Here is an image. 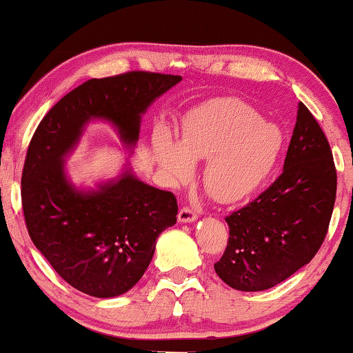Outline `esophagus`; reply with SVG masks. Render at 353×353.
<instances>
[{
    "instance_id": "34e87169",
    "label": "esophagus",
    "mask_w": 353,
    "mask_h": 353,
    "mask_svg": "<svg viewBox=\"0 0 353 353\" xmlns=\"http://www.w3.org/2000/svg\"><path fill=\"white\" fill-rule=\"evenodd\" d=\"M196 219L197 212L194 209H191V207H183L180 214H178V220H180L181 223H191V221H194Z\"/></svg>"
}]
</instances>
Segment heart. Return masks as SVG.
Here are the masks:
<instances>
[{
    "instance_id": "heart-1",
    "label": "heart",
    "mask_w": 353,
    "mask_h": 353,
    "mask_svg": "<svg viewBox=\"0 0 353 353\" xmlns=\"http://www.w3.org/2000/svg\"><path fill=\"white\" fill-rule=\"evenodd\" d=\"M154 152L175 183L192 175V161L207 159L205 190L220 202H236L257 191L283 151L278 125L263 122L252 105L225 99L196 110L185 120L178 143L165 130L154 134Z\"/></svg>"
}]
</instances>
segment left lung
Returning a JSON list of instances; mask_svg holds the SVG:
<instances>
[{"instance_id":"1","label":"left lung","mask_w":353,"mask_h":353,"mask_svg":"<svg viewBox=\"0 0 353 353\" xmlns=\"http://www.w3.org/2000/svg\"><path fill=\"white\" fill-rule=\"evenodd\" d=\"M337 173L330 143L305 104L283 173L257 199L226 216L228 244L215 272L239 291H265L315 257L334 209Z\"/></svg>"}]
</instances>
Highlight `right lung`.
<instances>
[{
    "mask_svg": "<svg viewBox=\"0 0 353 353\" xmlns=\"http://www.w3.org/2000/svg\"><path fill=\"white\" fill-rule=\"evenodd\" d=\"M180 80L144 70L91 79L52 105L28 144L21 181L28 234L56 273L88 296H120L141 279L159 234L176 223L178 204L130 172L98 191H77L62 157L93 117L112 122L133 146L141 114Z\"/></svg>",
    "mask_w": 353,
    "mask_h": 353,
    "instance_id": "add662e5",
    "label": "right lung"
}]
</instances>
